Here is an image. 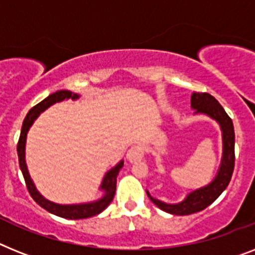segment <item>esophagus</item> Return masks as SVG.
I'll return each instance as SVG.
<instances>
[{
	"label": "esophagus",
	"instance_id": "obj_1",
	"mask_svg": "<svg viewBox=\"0 0 255 255\" xmlns=\"http://www.w3.org/2000/svg\"><path fill=\"white\" fill-rule=\"evenodd\" d=\"M143 156H144V147L142 144H134L128 151V159H129L130 163H135V161L142 160Z\"/></svg>",
	"mask_w": 255,
	"mask_h": 255
}]
</instances>
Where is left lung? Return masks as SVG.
Listing matches in <instances>:
<instances>
[{
    "mask_svg": "<svg viewBox=\"0 0 255 255\" xmlns=\"http://www.w3.org/2000/svg\"><path fill=\"white\" fill-rule=\"evenodd\" d=\"M191 108L195 113H205L211 119L216 120L223 131V159L219 168L218 176L211 184L193 191L186 197L185 201L177 205H167L164 202L152 198L148 193V198L152 203L165 212L173 215H190L194 212L205 210L212 202L222 194L228 186L235 169V129L231 117L227 115L220 103L212 95L207 92H194L191 95Z\"/></svg>",
    "mask_w": 255,
    "mask_h": 255,
    "instance_id": "8db88e82",
    "label": "left lung"
}]
</instances>
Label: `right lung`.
<instances>
[{
    "instance_id": "add662e5",
    "label": "right lung",
    "mask_w": 255,
    "mask_h": 255,
    "mask_svg": "<svg viewBox=\"0 0 255 255\" xmlns=\"http://www.w3.org/2000/svg\"><path fill=\"white\" fill-rule=\"evenodd\" d=\"M78 98H79V96H78L77 94H73V92L66 91V90H61V91H57L54 92V94L49 95L48 98L44 99L43 102H40L39 104L32 107V108L29 109V112L27 113L24 121H23L22 131H20V136H19L18 144H16L19 167H20L23 177H24V181H26L27 190H28L29 195L33 198V201L36 202L39 206H41L44 210L49 211L50 214H54V215L61 216V218L65 219H73V220H75V219L91 218V216L100 214V212L104 211L105 208L108 207L109 203L113 201V197H115L117 176H119L120 169L124 167V161H120L115 168H112L108 173L105 174L104 180H103L102 182V186H100V188L105 191V195L102 199H99V201L96 202H92V203H85V205H57V203H53V202L47 201L43 195H40V193L36 190V188H35L32 180L29 177L28 170H27L26 160H24V146H26L27 131H28V129L33 124L35 119H36L40 113L43 112V111H45L47 108H49L50 105L54 104V103L62 102L65 99H73V100H74V99Z\"/></svg>"
}]
</instances>
